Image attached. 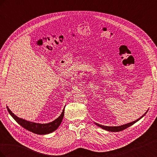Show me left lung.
I'll list each match as a JSON object with an SVG mask.
<instances>
[{
	"label": "left lung",
	"mask_w": 157,
	"mask_h": 157,
	"mask_svg": "<svg viewBox=\"0 0 157 157\" xmlns=\"http://www.w3.org/2000/svg\"><path fill=\"white\" fill-rule=\"evenodd\" d=\"M147 111H148V110H147V111L145 113V114H144L143 115H142L140 118H139L138 119H137L136 121H134L129 122V123H127V124H123V125H121V126H103V125H101V124H98V123H96V122H95V124H96L97 126H98L99 127L101 128L102 129L107 130V131H109V132H119V131H122V130H124V129H126L127 128L130 127V126H131L132 125L135 124V123H136V122L140 121L141 118H143V117L146 115V113H147Z\"/></svg>",
	"instance_id": "left-lung-1"
}]
</instances>
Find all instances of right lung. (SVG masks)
I'll return each mask as SVG.
<instances>
[{
  "mask_svg": "<svg viewBox=\"0 0 157 157\" xmlns=\"http://www.w3.org/2000/svg\"><path fill=\"white\" fill-rule=\"evenodd\" d=\"M6 107H7L8 113H10V115L12 117L13 119L15 120L23 128H24L25 129L29 130L33 133H35V134H39V135L48 134L58 129V128L61 124V122H62L63 118L64 116V110H65V107H64L62 113H61L59 117L58 118H57L56 120L49 123H46V124H40V123H36V122L28 121L25 119H23V118H19L16 115H14V114L10 110V109L8 108V106Z\"/></svg>",
  "mask_w": 157,
  "mask_h": 157,
  "instance_id": "1",
  "label": "right lung"
}]
</instances>
